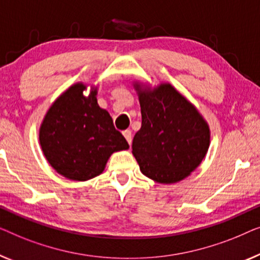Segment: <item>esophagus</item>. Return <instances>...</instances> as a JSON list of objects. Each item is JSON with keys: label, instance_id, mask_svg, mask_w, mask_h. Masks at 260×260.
<instances>
[{"label": "esophagus", "instance_id": "1", "mask_svg": "<svg viewBox=\"0 0 260 260\" xmlns=\"http://www.w3.org/2000/svg\"><path fill=\"white\" fill-rule=\"evenodd\" d=\"M123 137H125V139L127 140V142H128L129 145H132V132L129 129H126L122 132Z\"/></svg>", "mask_w": 260, "mask_h": 260}]
</instances>
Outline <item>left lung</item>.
Here are the masks:
<instances>
[{
  "mask_svg": "<svg viewBox=\"0 0 260 260\" xmlns=\"http://www.w3.org/2000/svg\"><path fill=\"white\" fill-rule=\"evenodd\" d=\"M141 128L133 139L141 173L159 184H175L191 175L207 154L210 126L198 108L170 82L135 80Z\"/></svg>",
  "mask_w": 260,
  "mask_h": 260,
  "instance_id": "1",
  "label": "left lung"
}]
</instances>
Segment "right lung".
Segmentation results:
<instances>
[{
    "mask_svg": "<svg viewBox=\"0 0 260 260\" xmlns=\"http://www.w3.org/2000/svg\"><path fill=\"white\" fill-rule=\"evenodd\" d=\"M98 89V85L85 82L68 87L50 105L40 125L43 155L58 174L71 180L98 177L113 153L129 148L109 113L99 106Z\"/></svg>",
    "mask_w": 260,
    "mask_h": 260,
    "instance_id": "right-lung-1",
    "label": "right lung"
}]
</instances>
